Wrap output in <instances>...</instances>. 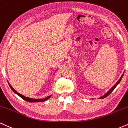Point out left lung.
Masks as SVG:
<instances>
[{
	"label": "left lung",
	"mask_w": 128,
	"mask_h": 128,
	"mask_svg": "<svg viewBox=\"0 0 128 128\" xmlns=\"http://www.w3.org/2000/svg\"><path fill=\"white\" fill-rule=\"evenodd\" d=\"M123 74H124V73H123V74H122V76H121V77H120V79H119V80H118V82H117V83H116V84H114V86H112V88H110V90H109V91H108V92H106V94H104V95H103V96H102V97H100V98H105V97H107V96H108V95H110V93H111V92H112L113 91H114V89H115V88H116V86H117V85H118V84H119V83H120V81H121V80H122V77H123Z\"/></svg>",
	"instance_id": "8db88e82"
}]
</instances>
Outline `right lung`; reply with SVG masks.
Masks as SVG:
<instances>
[{
    "instance_id": "add662e5",
    "label": "right lung",
    "mask_w": 128,
    "mask_h": 128,
    "mask_svg": "<svg viewBox=\"0 0 128 128\" xmlns=\"http://www.w3.org/2000/svg\"><path fill=\"white\" fill-rule=\"evenodd\" d=\"M8 84H9L10 87L11 88V90H12V91H13L14 93H16V94H18V96H19V97H20L24 99V100H25V101L28 102L33 103V102H45V101H46V100H48V99L50 98V97H51V95H50V96H48V97H46V98H40V99L31 98H29V97H25V96H24L22 95V94H19V93L18 92H17L15 90H14V89L13 88H12V86H11V84H10L9 83H8Z\"/></svg>"
}]
</instances>
